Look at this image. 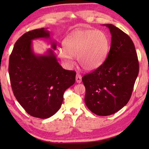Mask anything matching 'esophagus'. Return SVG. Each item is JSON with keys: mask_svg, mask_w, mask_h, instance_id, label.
<instances>
[{"mask_svg": "<svg viewBox=\"0 0 149 149\" xmlns=\"http://www.w3.org/2000/svg\"><path fill=\"white\" fill-rule=\"evenodd\" d=\"M75 80H76V82L79 84V83L81 82V76L79 74H76V77H75Z\"/></svg>", "mask_w": 149, "mask_h": 149, "instance_id": "1", "label": "esophagus"}]
</instances>
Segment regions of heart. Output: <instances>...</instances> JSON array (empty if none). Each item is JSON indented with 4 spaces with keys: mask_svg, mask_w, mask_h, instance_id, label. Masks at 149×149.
<instances>
[{
    "mask_svg": "<svg viewBox=\"0 0 149 149\" xmlns=\"http://www.w3.org/2000/svg\"><path fill=\"white\" fill-rule=\"evenodd\" d=\"M60 49L58 56L68 65L73 64L72 57H77L78 64L87 71L100 66L109 49V41L101 31L78 29L68 35Z\"/></svg>",
    "mask_w": 149,
    "mask_h": 149,
    "instance_id": "heart-1",
    "label": "heart"
}]
</instances>
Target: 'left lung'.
<instances>
[{"label":"left lung","mask_w":149,"mask_h":149,"mask_svg":"<svg viewBox=\"0 0 149 149\" xmlns=\"http://www.w3.org/2000/svg\"><path fill=\"white\" fill-rule=\"evenodd\" d=\"M110 51L103 64L85 75V102L98 116L113 114L127 104L139 70L135 45L128 35L112 24Z\"/></svg>","instance_id":"1"}]
</instances>
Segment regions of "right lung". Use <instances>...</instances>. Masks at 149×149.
Returning a JSON list of instances; mask_svg holds the SVG:
<instances>
[{"instance_id": "add662e5", "label": "right lung", "mask_w": 149, "mask_h": 149, "mask_svg": "<svg viewBox=\"0 0 149 149\" xmlns=\"http://www.w3.org/2000/svg\"><path fill=\"white\" fill-rule=\"evenodd\" d=\"M50 38L44 28L24 33L17 39L10 56L8 72L14 95L27 114L45 119L60 109L64 93L74 84L76 72L65 70L51 49L35 55L32 40ZM52 47L56 49L53 42Z\"/></svg>"}]
</instances>
